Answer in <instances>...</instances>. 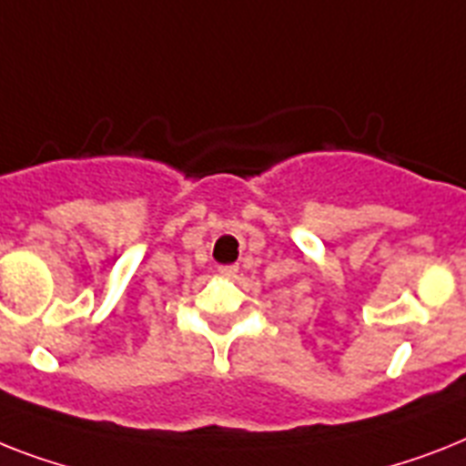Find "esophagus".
Wrapping results in <instances>:
<instances>
[{"mask_svg":"<svg viewBox=\"0 0 466 466\" xmlns=\"http://www.w3.org/2000/svg\"><path fill=\"white\" fill-rule=\"evenodd\" d=\"M218 274L224 276V279H236L238 267H236V264H226V267H218Z\"/></svg>","mask_w":466,"mask_h":466,"instance_id":"obj_1","label":"esophagus"}]
</instances>
